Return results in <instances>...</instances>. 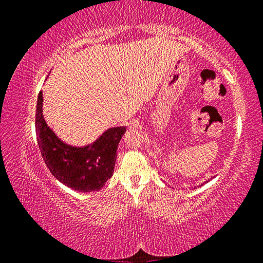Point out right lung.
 Wrapping results in <instances>:
<instances>
[{"label": "right lung", "instance_id": "right-lung-1", "mask_svg": "<svg viewBox=\"0 0 263 263\" xmlns=\"http://www.w3.org/2000/svg\"><path fill=\"white\" fill-rule=\"evenodd\" d=\"M125 126L105 131L94 144L73 147L62 142L44 119L43 92L35 109V132L41 154L52 175L70 189L89 193L100 190L114 174L117 148Z\"/></svg>", "mask_w": 263, "mask_h": 263}]
</instances>
